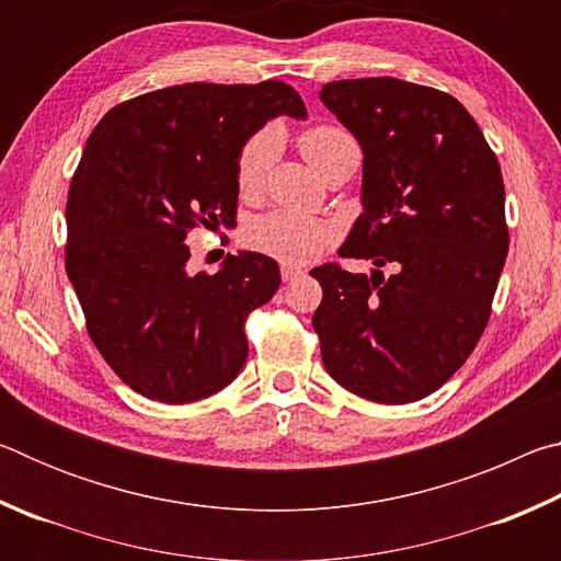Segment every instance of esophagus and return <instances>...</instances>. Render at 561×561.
Here are the masks:
<instances>
[{
    "label": "esophagus",
    "mask_w": 561,
    "mask_h": 561,
    "mask_svg": "<svg viewBox=\"0 0 561 561\" xmlns=\"http://www.w3.org/2000/svg\"><path fill=\"white\" fill-rule=\"evenodd\" d=\"M299 274H301V270H299V267H294V264H282V279H284V282L297 279Z\"/></svg>",
    "instance_id": "obj_1"
}]
</instances>
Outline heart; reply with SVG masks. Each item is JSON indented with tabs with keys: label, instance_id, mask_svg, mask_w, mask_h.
Listing matches in <instances>:
<instances>
[{
	"label": "heart",
	"instance_id": "1",
	"mask_svg": "<svg viewBox=\"0 0 561 561\" xmlns=\"http://www.w3.org/2000/svg\"><path fill=\"white\" fill-rule=\"evenodd\" d=\"M274 150H277V138L272 130H260L242 146L237 156V185L242 193H257L262 187L267 170L272 165ZM301 156L309 160V165L321 175L339 160H358V144L348 130L321 123L311 126L299 136ZM244 240L254 250L270 254L274 260L301 264L324 250L329 242V227L319 220H311L307 215L274 210L257 217L247 225Z\"/></svg>",
	"mask_w": 561,
	"mask_h": 561
}]
</instances>
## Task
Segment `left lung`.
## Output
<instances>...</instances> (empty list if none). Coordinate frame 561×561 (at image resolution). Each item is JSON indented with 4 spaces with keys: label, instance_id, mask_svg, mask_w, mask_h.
I'll use <instances>...</instances> for the list:
<instances>
[{
    "label": "left lung",
    "instance_id": "1",
    "mask_svg": "<svg viewBox=\"0 0 561 561\" xmlns=\"http://www.w3.org/2000/svg\"><path fill=\"white\" fill-rule=\"evenodd\" d=\"M319 99L364 153V213L339 254L376 267L311 270L324 291L311 317L321 360L368 401H421L488 327L510 244L500 163L450 93L381 76L331 81Z\"/></svg>",
    "mask_w": 561,
    "mask_h": 561
}]
</instances>
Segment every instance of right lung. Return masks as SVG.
Returning a JSON list of instances; mask_svg holds the SVG:
<instances>
[{
  "instance_id": "1",
  "label": "right lung",
  "mask_w": 561,
  "mask_h": 561,
  "mask_svg": "<svg viewBox=\"0 0 561 561\" xmlns=\"http://www.w3.org/2000/svg\"><path fill=\"white\" fill-rule=\"evenodd\" d=\"M277 116L307 118L282 81L183 83L118 103L87 140L66 203V274L101 356L150 401L193 403L232 383L247 314L279 289L267 254L190 274L185 244L197 225H234L237 156Z\"/></svg>"
}]
</instances>
